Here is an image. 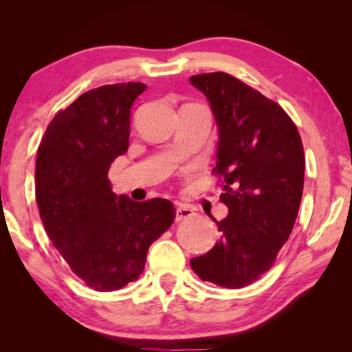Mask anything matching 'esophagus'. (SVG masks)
<instances>
[{
  "label": "esophagus",
  "instance_id": "esophagus-1",
  "mask_svg": "<svg viewBox=\"0 0 352 352\" xmlns=\"http://www.w3.org/2000/svg\"><path fill=\"white\" fill-rule=\"evenodd\" d=\"M194 214L192 208L184 205V204H177V220H183V219H188Z\"/></svg>",
  "mask_w": 352,
  "mask_h": 352
}]
</instances>
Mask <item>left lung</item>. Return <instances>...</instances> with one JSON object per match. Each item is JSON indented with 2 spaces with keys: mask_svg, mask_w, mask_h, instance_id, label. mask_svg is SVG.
Returning <instances> with one entry per match:
<instances>
[{
  "mask_svg": "<svg viewBox=\"0 0 352 352\" xmlns=\"http://www.w3.org/2000/svg\"><path fill=\"white\" fill-rule=\"evenodd\" d=\"M205 94L219 130L214 174L228 216L210 252L190 259L200 279L241 289L270 270L294 230L305 186V151L281 105L226 73L189 79Z\"/></svg>",
  "mask_w": 352,
  "mask_h": 352,
  "instance_id": "8db88e82",
  "label": "left lung"
}]
</instances>
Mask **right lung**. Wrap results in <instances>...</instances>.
Masks as SVG:
<instances>
[{
	"label": "right lung",
	"instance_id": "add662e5",
	"mask_svg": "<svg viewBox=\"0 0 352 352\" xmlns=\"http://www.w3.org/2000/svg\"><path fill=\"white\" fill-rule=\"evenodd\" d=\"M141 82L102 85L58 111L41 138L35 199L46 234L88 287L136 281L147 250L175 219L166 199L133 201L111 190L109 169L129 148L130 109Z\"/></svg>",
	"mask_w": 352,
	"mask_h": 352
}]
</instances>
